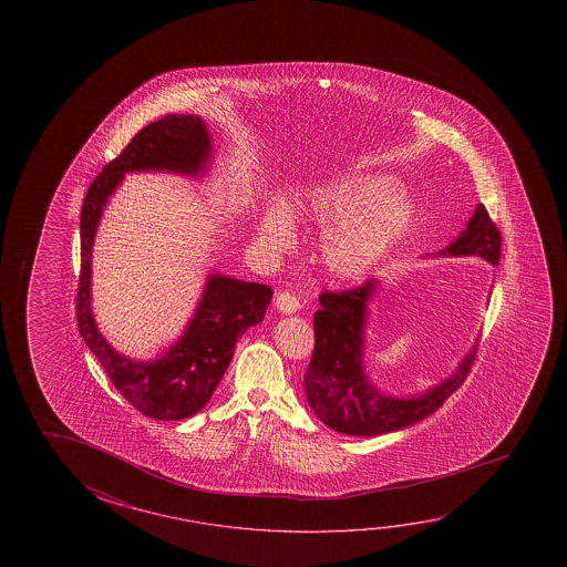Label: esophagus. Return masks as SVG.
Masks as SVG:
<instances>
[{
	"mask_svg": "<svg viewBox=\"0 0 567 567\" xmlns=\"http://www.w3.org/2000/svg\"><path fill=\"white\" fill-rule=\"evenodd\" d=\"M275 307H277V310L282 312V315H295V312L300 310V302H298V298L295 297V295L282 290V292H279L277 298H275Z\"/></svg>",
	"mask_w": 567,
	"mask_h": 567,
	"instance_id": "34e87169",
	"label": "esophagus"
}]
</instances>
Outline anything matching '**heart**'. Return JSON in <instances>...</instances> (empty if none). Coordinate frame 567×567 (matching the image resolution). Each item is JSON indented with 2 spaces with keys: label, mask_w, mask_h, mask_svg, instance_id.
Listing matches in <instances>:
<instances>
[{
  "label": "heart",
  "mask_w": 567,
  "mask_h": 567,
  "mask_svg": "<svg viewBox=\"0 0 567 567\" xmlns=\"http://www.w3.org/2000/svg\"><path fill=\"white\" fill-rule=\"evenodd\" d=\"M395 187V177L365 172L334 179L308 195L302 214L330 229L322 259L338 279H362L405 239L417 207L408 192ZM257 231L269 251L287 252L295 243V217L287 205L272 204Z\"/></svg>",
  "instance_id": "1"
}]
</instances>
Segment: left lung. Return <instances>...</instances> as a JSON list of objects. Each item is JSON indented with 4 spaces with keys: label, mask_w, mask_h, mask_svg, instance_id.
I'll use <instances>...</instances> for the list:
<instances>
[{
    "label": "left lung",
    "mask_w": 567,
    "mask_h": 567,
    "mask_svg": "<svg viewBox=\"0 0 567 567\" xmlns=\"http://www.w3.org/2000/svg\"><path fill=\"white\" fill-rule=\"evenodd\" d=\"M501 243V231L478 204L455 241L431 257H481L496 267ZM378 287L380 279H370L352 290L322 292L315 315V352L305 373L308 405L324 425L343 435L378 436L417 425L463 385L474 360L473 346L455 372L417 395L381 391L365 373L363 360L370 302Z\"/></svg>",
    "instance_id": "left-lung-1"
}]
</instances>
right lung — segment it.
Returning a JSON list of instances; mask_svg holds the SVG:
<instances>
[{
  "label": "right lung",
  "instance_id": "right-lung-1",
  "mask_svg": "<svg viewBox=\"0 0 567 567\" xmlns=\"http://www.w3.org/2000/svg\"><path fill=\"white\" fill-rule=\"evenodd\" d=\"M214 158L212 134L194 114H167L131 140L94 179L81 212V279L76 322L89 350L96 355L112 385L146 417L179 421L192 417L212 400L231 363L235 343L247 328L259 324L272 300L267 285L214 272L184 334L154 360H134L114 350L101 334L93 315V245L104 207L126 174L166 172L204 177Z\"/></svg>",
  "mask_w": 567,
  "mask_h": 567
}]
</instances>
